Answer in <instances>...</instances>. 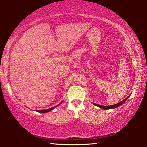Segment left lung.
<instances>
[{
	"mask_svg": "<svg viewBox=\"0 0 147 147\" xmlns=\"http://www.w3.org/2000/svg\"><path fill=\"white\" fill-rule=\"evenodd\" d=\"M129 97V95L128 96V97ZM127 98H125V99L123 100V101H122L121 102H120V103H118L117 104H115V105H110V106H103V105H97V104H95V103H94L95 105H96L97 107H100V108L101 109H115V108H116V107H119L120 105H121L123 104L124 103V102L126 101Z\"/></svg>",
	"mask_w": 147,
	"mask_h": 147,
	"instance_id": "8db88e82",
	"label": "left lung"
}]
</instances>
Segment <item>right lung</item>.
<instances>
[{"instance_id": "obj_1", "label": "right lung", "mask_w": 147, "mask_h": 147, "mask_svg": "<svg viewBox=\"0 0 147 147\" xmlns=\"http://www.w3.org/2000/svg\"><path fill=\"white\" fill-rule=\"evenodd\" d=\"M60 103V104H61ZM57 106H58V105H57ZM57 106H55V107H52V108H50V109H46V110H41V111H37V112H38V113H48V112H49V111H52V110H53V109L55 108V107H56Z\"/></svg>"}]
</instances>
